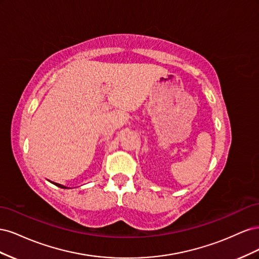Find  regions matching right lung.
Returning a JSON list of instances; mask_svg holds the SVG:
<instances>
[{"label": "right lung", "instance_id": "right-lung-1", "mask_svg": "<svg viewBox=\"0 0 259 259\" xmlns=\"http://www.w3.org/2000/svg\"><path fill=\"white\" fill-rule=\"evenodd\" d=\"M55 185H56V186L59 187V188H64V189H67V188H66L65 186H62V185H59V184H55Z\"/></svg>", "mask_w": 259, "mask_h": 259}]
</instances>
